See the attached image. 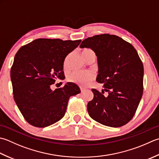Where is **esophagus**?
Instances as JSON below:
<instances>
[{"label":"esophagus","instance_id":"34e87169","mask_svg":"<svg viewBox=\"0 0 159 159\" xmlns=\"http://www.w3.org/2000/svg\"><path fill=\"white\" fill-rule=\"evenodd\" d=\"M80 92H81V93H83V92H84L85 91V88H81V87H80Z\"/></svg>","mask_w":159,"mask_h":159}]
</instances>
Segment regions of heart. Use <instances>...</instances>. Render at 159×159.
I'll use <instances>...</instances> for the list:
<instances>
[{
  "instance_id": "obj_1",
  "label": "heart",
  "mask_w": 159,
  "mask_h": 159,
  "mask_svg": "<svg viewBox=\"0 0 159 159\" xmlns=\"http://www.w3.org/2000/svg\"><path fill=\"white\" fill-rule=\"evenodd\" d=\"M82 56L86 61L90 57H95V53L92 49L85 48L82 50ZM69 57L65 58L64 62L65 68L67 67ZM95 75L92 71H73L68 76V80L81 86H87L94 79Z\"/></svg>"
}]
</instances>
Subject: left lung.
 <instances>
[{"instance_id":"8db88e82","label":"left lung","mask_w":159,"mask_h":159,"mask_svg":"<svg viewBox=\"0 0 159 159\" xmlns=\"http://www.w3.org/2000/svg\"><path fill=\"white\" fill-rule=\"evenodd\" d=\"M80 48L95 52L99 68L96 80L104 88L102 92L92 89L90 117L109 127L125 125L134 116L143 92V65L137 52L129 43L109 34L89 37Z\"/></svg>"}]
</instances>
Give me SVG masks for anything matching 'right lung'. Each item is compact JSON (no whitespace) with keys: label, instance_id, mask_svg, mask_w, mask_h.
I'll use <instances>...</instances> for the list:
<instances>
[{"label":"right lung","instance_id":"right-lung-1","mask_svg":"<svg viewBox=\"0 0 159 159\" xmlns=\"http://www.w3.org/2000/svg\"><path fill=\"white\" fill-rule=\"evenodd\" d=\"M80 42L38 39L22 46L16 54L10 71L14 98L30 125L45 127L60 120L70 96L80 92L79 87L71 83L51 89L56 79L64 78L65 58Z\"/></svg>","mask_w":159,"mask_h":159}]
</instances>
